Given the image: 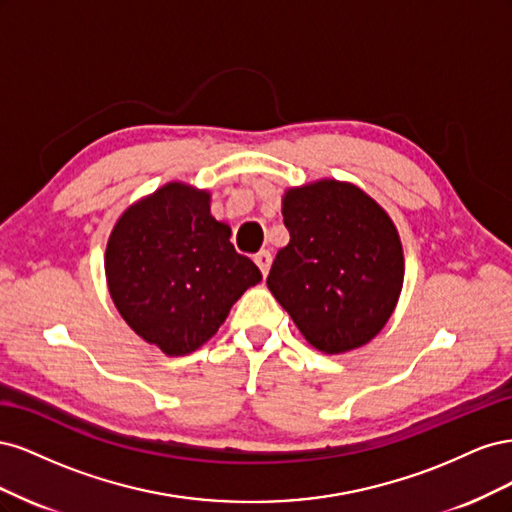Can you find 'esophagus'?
<instances>
[{"label":"esophagus","instance_id":"34e87169","mask_svg":"<svg viewBox=\"0 0 512 512\" xmlns=\"http://www.w3.org/2000/svg\"><path fill=\"white\" fill-rule=\"evenodd\" d=\"M271 260H273V256H271L269 250H260V252L254 256V262L258 265L260 273L265 275V277H267V273H269V269H271Z\"/></svg>","mask_w":512,"mask_h":512}]
</instances>
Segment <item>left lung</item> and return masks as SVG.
<instances>
[{
    "label": "left lung",
    "instance_id": "8db88e82",
    "mask_svg": "<svg viewBox=\"0 0 512 512\" xmlns=\"http://www.w3.org/2000/svg\"><path fill=\"white\" fill-rule=\"evenodd\" d=\"M267 286L314 348L339 354L367 344L391 318L404 284V254L389 215L350 183L288 190Z\"/></svg>",
    "mask_w": 512,
    "mask_h": 512
}]
</instances>
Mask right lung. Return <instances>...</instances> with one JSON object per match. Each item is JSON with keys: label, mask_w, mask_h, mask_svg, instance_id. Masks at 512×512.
Here are the masks:
<instances>
[{"label": "right lung", "mask_w": 512, "mask_h": 512, "mask_svg": "<svg viewBox=\"0 0 512 512\" xmlns=\"http://www.w3.org/2000/svg\"><path fill=\"white\" fill-rule=\"evenodd\" d=\"M106 280L130 329L179 356L213 337L232 303L262 275L211 215L209 192L168 183L115 224Z\"/></svg>", "instance_id": "1"}]
</instances>
